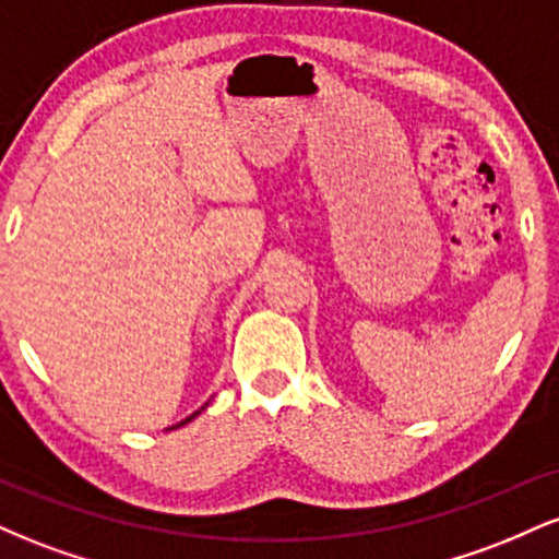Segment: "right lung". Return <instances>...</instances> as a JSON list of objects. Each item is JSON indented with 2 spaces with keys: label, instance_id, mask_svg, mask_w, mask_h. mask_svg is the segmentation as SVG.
I'll use <instances>...</instances> for the list:
<instances>
[{
  "label": "right lung",
  "instance_id": "1",
  "mask_svg": "<svg viewBox=\"0 0 559 559\" xmlns=\"http://www.w3.org/2000/svg\"><path fill=\"white\" fill-rule=\"evenodd\" d=\"M202 409H204V407H202ZM197 415H199V413H194V415H189V418H186V420H181V423H178V426H186V423H189V420H194V418H197Z\"/></svg>",
  "mask_w": 559,
  "mask_h": 559
}]
</instances>
